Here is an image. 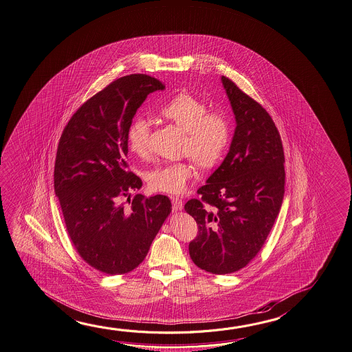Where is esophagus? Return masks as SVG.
Here are the masks:
<instances>
[{"mask_svg": "<svg viewBox=\"0 0 352 352\" xmlns=\"http://www.w3.org/2000/svg\"><path fill=\"white\" fill-rule=\"evenodd\" d=\"M171 201H173V210H175V211H179V210H182V208H184V202H182V199L173 196V197H171Z\"/></svg>", "mask_w": 352, "mask_h": 352, "instance_id": "1", "label": "esophagus"}]
</instances>
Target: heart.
<instances>
[{"label": "heart", "instance_id": "heart-1", "mask_svg": "<svg viewBox=\"0 0 352 352\" xmlns=\"http://www.w3.org/2000/svg\"><path fill=\"white\" fill-rule=\"evenodd\" d=\"M161 116L185 131L184 153L204 168L213 167L223 156L230 142V124L226 118L208 113L204 100L188 93H181L161 108ZM150 124L145 118H136L128 129V146L131 153L146 157L148 155ZM196 173L187 161L171 162L155 167L148 173L153 191L179 195L186 190Z\"/></svg>", "mask_w": 352, "mask_h": 352}]
</instances>
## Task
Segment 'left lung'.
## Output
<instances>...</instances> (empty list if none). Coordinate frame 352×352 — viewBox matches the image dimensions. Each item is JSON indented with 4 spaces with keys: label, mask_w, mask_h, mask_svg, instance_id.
Returning a JSON list of instances; mask_svg holds the SVG:
<instances>
[{
    "label": "left lung",
    "mask_w": 352,
    "mask_h": 352,
    "mask_svg": "<svg viewBox=\"0 0 352 352\" xmlns=\"http://www.w3.org/2000/svg\"><path fill=\"white\" fill-rule=\"evenodd\" d=\"M236 119L230 151L190 199L185 211L199 224L188 250L193 263L213 274L244 268L256 256L279 214L285 170L273 119L228 78H221Z\"/></svg>",
    "instance_id": "1"
}]
</instances>
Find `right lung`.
I'll use <instances>...</instances> for the list:
<instances>
[{"label":"right lung","mask_w":352,"mask_h":352,"mask_svg":"<svg viewBox=\"0 0 352 352\" xmlns=\"http://www.w3.org/2000/svg\"><path fill=\"white\" fill-rule=\"evenodd\" d=\"M164 89L146 74L116 79L78 109L58 144L54 192L68 234L79 256L105 274L136 268L173 210L164 195L122 201L142 186L126 171L129 126L147 96Z\"/></svg>","instance_id":"1"}]
</instances>
